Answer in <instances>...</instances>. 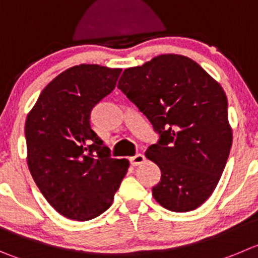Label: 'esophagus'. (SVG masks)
<instances>
[{
    "label": "esophagus",
    "mask_w": 258,
    "mask_h": 258,
    "mask_svg": "<svg viewBox=\"0 0 258 258\" xmlns=\"http://www.w3.org/2000/svg\"><path fill=\"white\" fill-rule=\"evenodd\" d=\"M129 161H131L132 166H139V164H142L144 161H146V157H144L143 154H136V156L131 157Z\"/></svg>",
    "instance_id": "34e87169"
}]
</instances>
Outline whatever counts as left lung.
Masks as SVG:
<instances>
[{"instance_id": "1", "label": "left lung", "mask_w": 258, "mask_h": 258, "mask_svg": "<svg viewBox=\"0 0 258 258\" xmlns=\"http://www.w3.org/2000/svg\"><path fill=\"white\" fill-rule=\"evenodd\" d=\"M117 88L159 134L146 152L161 170V181L152 188L157 203L176 213L204 204L219 182L232 147L222 86L190 58L162 54L126 68Z\"/></svg>"}]
</instances>
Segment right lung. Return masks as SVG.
<instances>
[{
	"label": "right lung",
	"instance_id": "add662e5",
	"mask_svg": "<svg viewBox=\"0 0 258 258\" xmlns=\"http://www.w3.org/2000/svg\"><path fill=\"white\" fill-rule=\"evenodd\" d=\"M121 70L80 64L58 75L28 114V166L49 204L86 222L107 210L129 167L92 131L91 111L115 88Z\"/></svg>",
	"mask_w": 258,
	"mask_h": 258
}]
</instances>
